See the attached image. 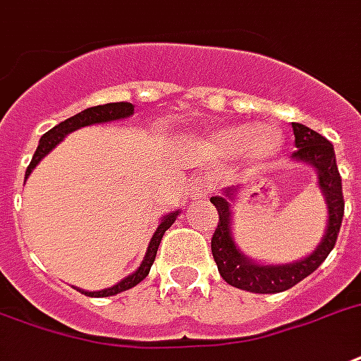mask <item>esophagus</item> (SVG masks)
Returning <instances> with one entry per match:
<instances>
[{"mask_svg":"<svg viewBox=\"0 0 361 361\" xmlns=\"http://www.w3.org/2000/svg\"><path fill=\"white\" fill-rule=\"evenodd\" d=\"M191 189H193V195H197V197H207L208 193L214 191V180L207 173H199L191 183Z\"/></svg>","mask_w":361,"mask_h":361,"instance_id":"obj_1","label":"esophagus"}]
</instances>
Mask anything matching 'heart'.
Returning <instances> with one entry per match:
<instances>
[{
    "label": "heart",
    "mask_w": 361,
    "mask_h": 361,
    "mask_svg": "<svg viewBox=\"0 0 361 361\" xmlns=\"http://www.w3.org/2000/svg\"><path fill=\"white\" fill-rule=\"evenodd\" d=\"M216 147L221 153L241 154L247 151L250 159L264 160L277 153V149L281 147V135L271 128L256 130L255 126L239 124L221 130L216 135Z\"/></svg>",
    "instance_id": "obj_1"
}]
</instances>
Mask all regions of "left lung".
<instances>
[{"label": "left lung", "mask_w": 361, "mask_h": 361, "mask_svg": "<svg viewBox=\"0 0 361 361\" xmlns=\"http://www.w3.org/2000/svg\"><path fill=\"white\" fill-rule=\"evenodd\" d=\"M293 133H295L296 147L293 157L296 160L314 164L319 173V188L325 193L327 208H329V224L325 237L322 239V245L316 248V252H312L300 262L287 264V266H258L247 260L235 247L229 229V202L224 197H210V202L218 210V226L210 241L212 256L220 276L231 287L260 293V295L283 293L302 281L312 271H316L337 243L344 216V197L343 180L338 173L333 145L323 135L296 122H293Z\"/></svg>", "instance_id": "obj_1"}]
</instances>
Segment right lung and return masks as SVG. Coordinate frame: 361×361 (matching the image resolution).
Masks as SVG:
<instances>
[{
	"label": "right lung",
	"instance_id": "right-lung-1",
	"mask_svg": "<svg viewBox=\"0 0 361 361\" xmlns=\"http://www.w3.org/2000/svg\"><path fill=\"white\" fill-rule=\"evenodd\" d=\"M132 113H133L132 103H106V105L90 106V109H85V111H82V113L74 114V116H71V118H66L65 122H61V124H57V126L51 128L49 132L42 135L38 149H36V153H34V157H32V162L28 164V168H26V178L30 176V172L34 170V166L38 164L39 160L44 159L45 154L49 153L57 143L63 141V137H65L66 133L74 132V130H78V128L90 126V124H99V122H109V120L126 118V116H130ZM176 216H178V212H172V214H168L162 218L159 229L154 231L153 239H151V243H149L145 260H143V264L137 268V271H133L132 276H128L126 279H122L118 285H114V287H111V289L97 290V293H85V290H82V293L87 296H97V298H101V296H113L122 293V290L132 289V287H135L137 283L143 281V279L149 276L151 266H153L154 258H157V250H159L160 239H162L164 231L172 226L173 220H176Z\"/></svg>",
	"mask_w": 361,
	"mask_h": 361
}]
</instances>
